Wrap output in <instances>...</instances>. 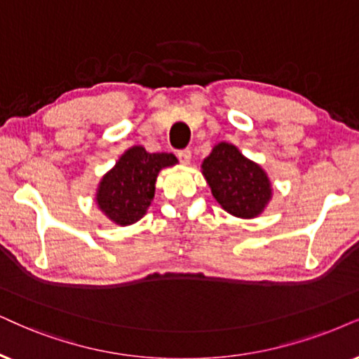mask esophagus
<instances>
[{
	"label": "esophagus",
	"mask_w": 359,
	"mask_h": 359,
	"mask_svg": "<svg viewBox=\"0 0 359 359\" xmlns=\"http://www.w3.org/2000/svg\"><path fill=\"white\" fill-rule=\"evenodd\" d=\"M177 157H179V161L182 162L184 165H187L190 158H192V151H190V149H182V151L177 152Z\"/></svg>",
	"instance_id": "esophagus-1"
}]
</instances>
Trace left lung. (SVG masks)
Here are the masks:
<instances>
[{
	"instance_id": "obj_1",
	"label": "left lung",
	"mask_w": 359,
	"mask_h": 359,
	"mask_svg": "<svg viewBox=\"0 0 359 359\" xmlns=\"http://www.w3.org/2000/svg\"><path fill=\"white\" fill-rule=\"evenodd\" d=\"M202 169L213 197L235 217H257L270 201L269 177L232 144L222 142L213 147Z\"/></svg>"
}]
</instances>
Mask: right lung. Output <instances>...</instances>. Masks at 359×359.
I'll return each instance as SVG.
<instances>
[{
	"mask_svg": "<svg viewBox=\"0 0 359 359\" xmlns=\"http://www.w3.org/2000/svg\"><path fill=\"white\" fill-rule=\"evenodd\" d=\"M174 164V154H151L137 146L129 149L99 184L97 203L101 210L119 225H130L142 219L154 198L158 170Z\"/></svg>",
	"mask_w": 359,
	"mask_h": 359,
	"instance_id": "obj_1",
	"label": "right lung"
}]
</instances>
